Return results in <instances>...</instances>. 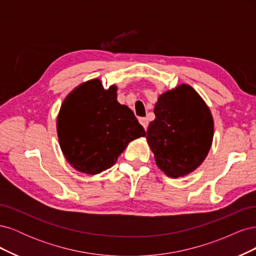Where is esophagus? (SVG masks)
Masks as SVG:
<instances>
[{
    "label": "esophagus",
    "mask_w": 256,
    "mask_h": 256,
    "mask_svg": "<svg viewBox=\"0 0 256 256\" xmlns=\"http://www.w3.org/2000/svg\"><path fill=\"white\" fill-rule=\"evenodd\" d=\"M138 122H140V124L144 127L145 130L147 129V127H148V120H147L146 118H141L140 120H138Z\"/></svg>",
    "instance_id": "1"
}]
</instances>
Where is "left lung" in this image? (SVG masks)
Returning <instances> with one entry per match:
<instances>
[{
  "instance_id": "left-lung-1",
  "label": "left lung",
  "mask_w": 256,
  "mask_h": 256,
  "mask_svg": "<svg viewBox=\"0 0 256 256\" xmlns=\"http://www.w3.org/2000/svg\"><path fill=\"white\" fill-rule=\"evenodd\" d=\"M146 138L154 160L168 176H184L200 166L210 150V110L190 85L182 84L159 96Z\"/></svg>"
}]
</instances>
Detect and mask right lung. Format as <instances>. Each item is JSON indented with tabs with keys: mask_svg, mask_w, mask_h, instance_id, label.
<instances>
[{
	"mask_svg": "<svg viewBox=\"0 0 256 256\" xmlns=\"http://www.w3.org/2000/svg\"><path fill=\"white\" fill-rule=\"evenodd\" d=\"M116 86L99 79L74 88L62 104L58 136L62 152L76 170L90 175L110 168L130 141L145 136L134 112L116 100Z\"/></svg>",
	"mask_w": 256,
	"mask_h": 256,
	"instance_id": "add662e5",
	"label": "right lung"
}]
</instances>
